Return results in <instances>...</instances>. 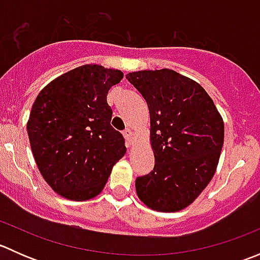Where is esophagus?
I'll return each mask as SVG.
<instances>
[{"mask_svg":"<svg viewBox=\"0 0 260 260\" xmlns=\"http://www.w3.org/2000/svg\"><path fill=\"white\" fill-rule=\"evenodd\" d=\"M123 136H124V138L127 140V142L131 145V142H132V140H133V132H132V131L125 129L124 132H123Z\"/></svg>","mask_w":260,"mask_h":260,"instance_id":"obj_1","label":"esophagus"}]
</instances>
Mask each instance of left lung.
Masks as SVG:
<instances>
[{"mask_svg":"<svg viewBox=\"0 0 260 260\" xmlns=\"http://www.w3.org/2000/svg\"><path fill=\"white\" fill-rule=\"evenodd\" d=\"M142 94L151 118L154 167L136 179L143 204L174 212L190 205L209 185L224 145V122L199 83L171 69L125 75Z\"/></svg>","mask_w":260,"mask_h":260,"instance_id":"left-lung-1","label":"left lung"}]
</instances>
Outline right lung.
I'll return each instance as SVG.
<instances>
[{"label": "right lung", "mask_w": 260, "mask_h": 260, "mask_svg": "<svg viewBox=\"0 0 260 260\" xmlns=\"http://www.w3.org/2000/svg\"><path fill=\"white\" fill-rule=\"evenodd\" d=\"M122 78L120 70L86 64L52 80L34 102L27 122L32 154L62 198H95L127 151L107 103L108 90Z\"/></svg>", "instance_id": "right-lung-1"}]
</instances>
